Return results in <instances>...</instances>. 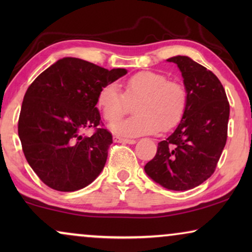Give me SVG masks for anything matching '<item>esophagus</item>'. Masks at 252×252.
I'll use <instances>...</instances> for the list:
<instances>
[{
	"label": "esophagus",
	"mask_w": 252,
	"mask_h": 252,
	"mask_svg": "<svg viewBox=\"0 0 252 252\" xmlns=\"http://www.w3.org/2000/svg\"><path fill=\"white\" fill-rule=\"evenodd\" d=\"M113 141L115 142H119V143H127V144H135L136 141L135 140H130V139H124V137L120 136H113Z\"/></svg>",
	"instance_id": "34e87169"
}]
</instances>
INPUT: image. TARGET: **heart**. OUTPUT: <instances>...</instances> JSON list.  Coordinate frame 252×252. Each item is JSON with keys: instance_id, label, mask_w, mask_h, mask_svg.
Segmentation results:
<instances>
[{"instance_id": "1", "label": "heart", "mask_w": 252, "mask_h": 252, "mask_svg": "<svg viewBox=\"0 0 252 252\" xmlns=\"http://www.w3.org/2000/svg\"><path fill=\"white\" fill-rule=\"evenodd\" d=\"M127 101H137L135 117L110 124L117 135L136 137L170 130L178 125L187 108V92L179 82L167 81L164 74L141 71L125 82V94L113 82L99 88L97 105L108 120L119 119L127 110Z\"/></svg>"}]
</instances>
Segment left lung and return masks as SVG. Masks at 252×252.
<instances>
[{"label": "left lung", "mask_w": 252, "mask_h": 252, "mask_svg": "<svg viewBox=\"0 0 252 252\" xmlns=\"http://www.w3.org/2000/svg\"><path fill=\"white\" fill-rule=\"evenodd\" d=\"M187 92L180 124L144 166L155 182L170 190H189L211 177L227 140L229 103L221 82L188 56H174Z\"/></svg>", "instance_id": "1"}]
</instances>
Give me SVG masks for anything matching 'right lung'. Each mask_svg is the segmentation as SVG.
<instances>
[{
	"instance_id": "right-lung-1",
	"label": "right lung",
	"mask_w": 252,
	"mask_h": 252,
	"mask_svg": "<svg viewBox=\"0 0 252 252\" xmlns=\"http://www.w3.org/2000/svg\"><path fill=\"white\" fill-rule=\"evenodd\" d=\"M127 73L64 57L34 80L20 110L18 135L30 166L48 187L75 191L92 184L108 158L112 135L101 128L99 88ZM96 130L92 137L82 132Z\"/></svg>"
}]
</instances>
